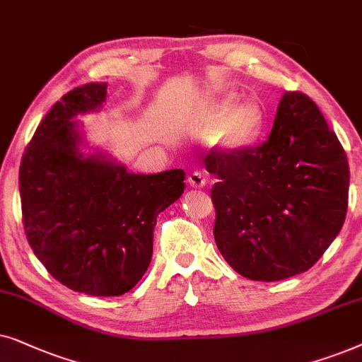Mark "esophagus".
Listing matches in <instances>:
<instances>
[{
    "instance_id": "1",
    "label": "esophagus",
    "mask_w": 362,
    "mask_h": 362,
    "mask_svg": "<svg viewBox=\"0 0 362 362\" xmlns=\"http://www.w3.org/2000/svg\"><path fill=\"white\" fill-rule=\"evenodd\" d=\"M187 182H189V185L192 187V189H202V187H205V184H206V178L200 170H195L190 173L189 178H187Z\"/></svg>"
}]
</instances>
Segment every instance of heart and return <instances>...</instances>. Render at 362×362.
<instances>
[{
	"label": "heart",
	"instance_id": "obj_1",
	"mask_svg": "<svg viewBox=\"0 0 362 362\" xmlns=\"http://www.w3.org/2000/svg\"><path fill=\"white\" fill-rule=\"evenodd\" d=\"M235 95H225L205 112L206 127L215 132L216 142L228 152H247L262 141L267 115L255 99L235 103Z\"/></svg>",
	"mask_w": 362,
	"mask_h": 362
}]
</instances>
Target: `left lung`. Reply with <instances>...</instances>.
Instances as JSON below:
<instances>
[{
  "label": "left lung",
  "instance_id": "obj_1",
  "mask_svg": "<svg viewBox=\"0 0 362 362\" xmlns=\"http://www.w3.org/2000/svg\"><path fill=\"white\" fill-rule=\"evenodd\" d=\"M205 167L218 178L216 247L245 278L278 281L308 272L344 223L348 157L306 94H283L267 142L240 153L211 151Z\"/></svg>",
  "mask_w": 362,
  "mask_h": 362
}]
</instances>
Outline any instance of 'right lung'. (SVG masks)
I'll list each match as a JSON object with an SVG mask.
<instances>
[{
	"label": "right lung",
	"instance_id": "1",
	"mask_svg": "<svg viewBox=\"0 0 362 362\" xmlns=\"http://www.w3.org/2000/svg\"><path fill=\"white\" fill-rule=\"evenodd\" d=\"M107 84L69 90L37 125L19 167L23 225L37 259L90 296L131 291L152 259L160 211L180 199L185 172L132 173L103 152L86 156L76 115L103 107Z\"/></svg>",
	"mask_w": 362,
	"mask_h": 362
}]
</instances>
